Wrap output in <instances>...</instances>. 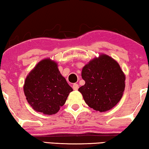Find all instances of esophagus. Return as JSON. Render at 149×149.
Listing matches in <instances>:
<instances>
[{
    "label": "esophagus",
    "mask_w": 149,
    "mask_h": 149,
    "mask_svg": "<svg viewBox=\"0 0 149 149\" xmlns=\"http://www.w3.org/2000/svg\"><path fill=\"white\" fill-rule=\"evenodd\" d=\"M72 88H73V89H74V90H78V89H79V85L77 84V83H74V84L72 85Z\"/></svg>",
    "instance_id": "esophagus-1"
}]
</instances>
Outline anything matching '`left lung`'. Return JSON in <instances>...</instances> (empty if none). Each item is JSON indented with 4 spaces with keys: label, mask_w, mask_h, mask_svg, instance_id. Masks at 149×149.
Wrapping results in <instances>:
<instances>
[{
    "label": "left lung",
    "mask_w": 149,
    "mask_h": 149,
    "mask_svg": "<svg viewBox=\"0 0 149 149\" xmlns=\"http://www.w3.org/2000/svg\"><path fill=\"white\" fill-rule=\"evenodd\" d=\"M81 77L85 83L79 91L95 111H109L123 96L125 75L117 61L108 55L101 54L89 61L83 68Z\"/></svg>",
    "instance_id": "left-lung-1"
}]
</instances>
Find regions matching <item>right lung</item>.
Listing matches in <instances>:
<instances>
[{
    "instance_id": "add662e5",
    "label": "right lung",
    "mask_w": 149,
    "mask_h": 149,
    "mask_svg": "<svg viewBox=\"0 0 149 149\" xmlns=\"http://www.w3.org/2000/svg\"><path fill=\"white\" fill-rule=\"evenodd\" d=\"M73 89L68 84L50 58L42 60L25 79L24 92L28 102L34 111L44 115H54L66 102Z\"/></svg>"
}]
</instances>
